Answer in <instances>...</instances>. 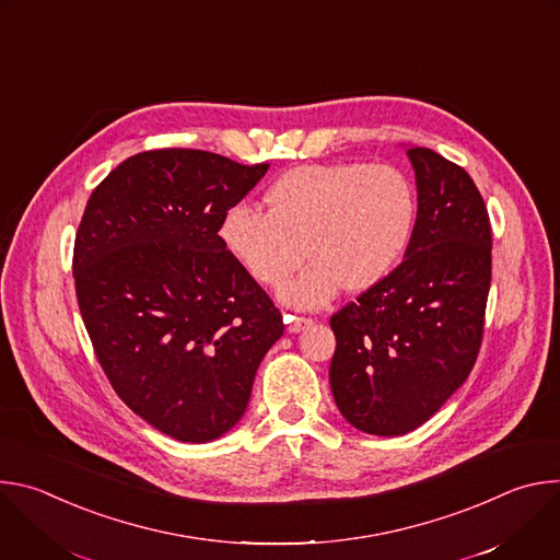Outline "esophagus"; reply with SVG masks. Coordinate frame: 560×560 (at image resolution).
Instances as JSON below:
<instances>
[{
  "label": "esophagus",
  "instance_id": "esophagus-1",
  "mask_svg": "<svg viewBox=\"0 0 560 560\" xmlns=\"http://www.w3.org/2000/svg\"><path fill=\"white\" fill-rule=\"evenodd\" d=\"M283 322H285V328H288V332H290V335H299L301 330H305V328H310V326H312V318L292 316V314H285V316H283Z\"/></svg>",
  "mask_w": 560,
  "mask_h": 560
}]
</instances>
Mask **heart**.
<instances>
[{
    "label": "heart",
    "mask_w": 560,
    "mask_h": 560,
    "mask_svg": "<svg viewBox=\"0 0 560 560\" xmlns=\"http://www.w3.org/2000/svg\"><path fill=\"white\" fill-rule=\"evenodd\" d=\"M266 201L270 210L248 201L228 208L219 238L266 288L310 255V266L279 290L296 310L322 307L343 288L363 292L381 283L401 261L417 219L412 182L383 164L299 166L268 188Z\"/></svg>",
    "instance_id": "b5f03b06"
}]
</instances>
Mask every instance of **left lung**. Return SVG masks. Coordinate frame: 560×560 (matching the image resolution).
Segmentation results:
<instances>
[{
  "instance_id": "8db88e82",
  "label": "left lung",
  "mask_w": 560,
  "mask_h": 560,
  "mask_svg": "<svg viewBox=\"0 0 560 560\" xmlns=\"http://www.w3.org/2000/svg\"><path fill=\"white\" fill-rule=\"evenodd\" d=\"M404 148L417 179L404 261L330 318L335 404L352 428L374 436L417 430L465 383L481 348L492 279L481 192L439 152Z\"/></svg>"
}]
</instances>
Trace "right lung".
<instances>
[{
    "mask_svg": "<svg viewBox=\"0 0 560 560\" xmlns=\"http://www.w3.org/2000/svg\"><path fill=\"white\" fill-rule=\"evenodd\" d=\"M268 173L203 150H150L91 195L72 275L95 354L121 401L184 443L242 421L255 374L283 335L219 225Z\"/></svg>",
    "mask_w": 560,
    "mask_h": 560,
    "instance_id": "right-lung-1",
    "label": "right lung"
}]
</instances>
